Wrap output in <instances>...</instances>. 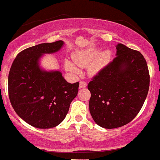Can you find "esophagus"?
I'll list each match as a JSON object with an SVG mask.
<instances>
[{"label": "esophagus", "instance_id": "34e87169", "mask_svg": "<svg viewBox=\"0 0 160 160\" xmlns=\"http://www.w3.org/2000/svg\"><path fill=\"white\" fill-rule=\"evenodd\" d=\"M87 86V83L85 81H80V89H82V88H85Z\"/></svg>", "mask_w": 160, "mask_h": 160}]
</instances>
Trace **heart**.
Here are the masks:
<instances>
[{"mask_svg":"<svg viewBox=\"0 0 160 160\" xmlns=\"http://www.w3.org/2000/svg\"><path fill=\"white\" fill-rule=\"evenodd\" d=\"M99 52L100 50L97 48H89L82 52H79L74 55V62L80 68L88 67L92 62L89 67V74L95 75L107 65L111 58V52L109 51L106 50L101 53ZM65 65V68L70 72L74 74H78L80 73V70L71 61L66 60Z\"/></svg>","mask_w":160,"mask_h":160,"instance_id":"obj_1","label":"heart"}]
</instances>
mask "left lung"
Returning <instances> with one entry per match:
<instances>
[{
  "instance_id": "1",
  "label": "left lung",
  "mask_w": 160,
  "mask_h": 160,
  "mask_svg": "<svg viewBox=\"0 0 160 160\" xmlns=\"http://www.w3.org/2000/svg\"><path fill=\"white\" fill-rule=\"evenodd\" d=\"M116 48L117 57L88 84L91 116L104 128L121 127L131 122L149 90V71L143 55L122 43Z\"/></svg>"
}]
</instances>
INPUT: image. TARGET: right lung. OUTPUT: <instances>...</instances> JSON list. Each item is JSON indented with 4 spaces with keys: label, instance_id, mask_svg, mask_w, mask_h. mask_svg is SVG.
Masks as SVG:
<instances>
[{
    "label": "right lung",
    "instance_id": "1",
    "mask_svg": "<svg viewBox=\"0 0 160 160\" xmlns=\"http://www.w3.org/2000/svg\"><path fill=\"white\" fill-rule=\"evenodd\" d=\"M63 45L58 40L24 49L10 68V103L20 118L35 128H53L61 123L78 95L79 82L69 83L60 71H47L40 66L43 54L58 52Z\"/></svg>",
    "mask_w": 160,
    "mask_h": 160
}]
</instances>
